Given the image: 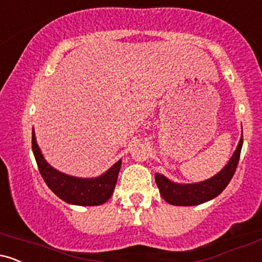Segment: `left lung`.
I'll use <instances>...</instances> for the list:
<instances>
[{
    "mask_svg": "<svg viewBox=\"0 0 262 262\" xmlns=\"http://www.w3.org/2000/svg\"><path fill=\"white\" fill-rule=\"evenodd\" d=\"M242 146L243 137L240 138L235 151L233 152L228 164L218 173L204 181L196 183H177L171 181L161 173H155V181L161 197L167 203L173 204V206H198L215 198L223 192L235 172Z\"/></svg>",
    "mask_w": 262,
    "mask_h": 262,
    "instance_id": "1",
    "label": "left lung"
}]
</instances>
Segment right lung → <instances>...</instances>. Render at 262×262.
<instances>
[{
	"mask_svg": "<svg viewBox=\"0 0 262 262\" xmlns=\"http://www.w3.org/2000/svg\"><path fill=\"white\" fill-rule=\"evenodd\" d=\"M32 149L38 169L48 187L66 203L75 206H100L107 202L112 196L121 170L122 160L117 161L112 167L100 176L83 179L66 175L49 165L37 144L34 128L32 130Z\"/></svg>",
	"mask_w": 262,
	"mask_h": 262,
	"instance_id": "right-lung-1",
	"label": "right lung"
}]
</instances>
